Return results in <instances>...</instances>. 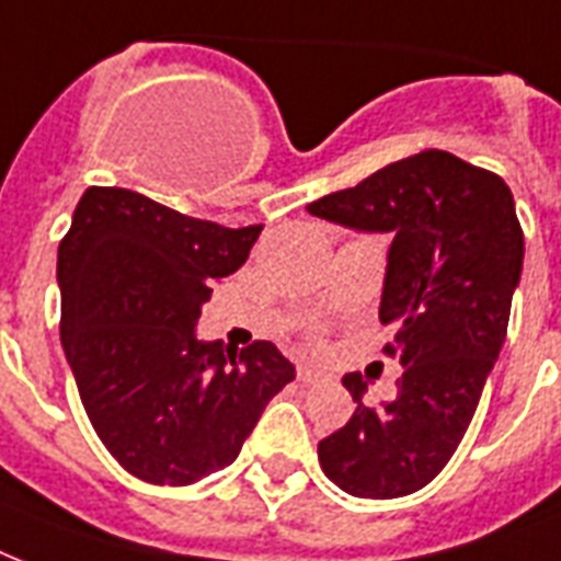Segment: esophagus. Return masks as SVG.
<instances>
[{
  "label": "esophagus",
  "instance_id": "obj_1",
  "mask_svg": "<svg viewBox=\"0 0 561 561\" xmlns=\"http://www.w3.org/2000/svg\"><path fill=\"white\" fill-rule=\"evenodd\" d=\"M298 380L307 386H319V383H328L330 375L328 371H319V368H312V366H298Z\"/></svg>",
  "mask_w": 561,
  "mask_h": 561
}]
</instances>
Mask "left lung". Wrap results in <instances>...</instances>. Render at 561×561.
<instances>
[{"mask_svg": "<svg viewBox=\"0 0 561 561\" xmlns=\"http://www.w3.org/2000/svg\"><path fill=\"white\" fill-rule=\"evenodd\" d=\"M312 216L392 233L380 321L403 375L392 401L363 403L359 371L342 377L357 410L319 442L342 492L389 501L424 489L466 436L510 328L524 231L501 175L424 149L357 186L307 204Z\"/></svg>", "mask_w": 561, "mask_h": 561, "instance_id": "obj_1", "label": "left lung"}]
</instances>
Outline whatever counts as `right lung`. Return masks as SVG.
<instances>
[{
    "label": "right lung",
    "instance_id": "add662e5",
    "mask_svg": "<svg viewBox=\"0 0 561 561\" xmlns=\"http://www.w3.org/2000/svg\"><path fill=\"white\" fill-rule=\"evenodd\" d=\"M263 225L221 228L123 186H90L58 245L60 342L87 419L128 471L193 485L231 466L295 366L257 340H195L213 284Z\"/></svg>",
    "mask_w": 561,
    "mask_h": 561
}]
</instances>
